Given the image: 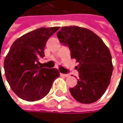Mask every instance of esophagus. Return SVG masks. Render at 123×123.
I'll return each mask as SVG.
<instances>
[{"label":"esophagus","instance_id":"obj_1","mask_svg":"<svg viewBox=\"0 0 123 123\" xmlns=\"http://www.w3.org/2000/svg\"><path fill=\"white\" fill-rule=\"evenodd\" d=\"M62 76H63V77H65V78H67V77H69L70 75H69V74H61Z\"/></svg>","mask_w":123,"mask_h":123}]
</instances>
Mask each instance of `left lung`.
Segmentation results:
<instances>
[{"mask_svg":"<svg viewBox=\"0 0 123 123\" xmlns=\"http://www.w3.org/2000/svg\"><path fill=\"white\" fill-rule=\"evenodd\" d=\"M57 36L69 47L71 58L79 63L75 67L78 83L70 88L72 96L81 103L96 102L111 83L113 65L108 48L95 33L78 26L62 27Z\"/></svg>","mask_w":123,"mask_h":123,"instance_id":"obj_1","label":"left lung"}]
</instances>
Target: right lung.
<instances>
[{"label": "right lung", "mask_w": 123, "mask_h": 123, "mask_svg": "<svg viewBox=\"0 0 123 123\" xmlns=\"http://www.w3.org/2000/svg\"><path fill=\"white\" fill-rule=\"evenodd\" d=\"M60 27L40 28L18 38L4 60L5 75L12 90L21 99L33 102L43 98L60 76L55 68L41 66L47 40Z\"/></svg>", "instance_id": "add662e5"}]
</instances>
